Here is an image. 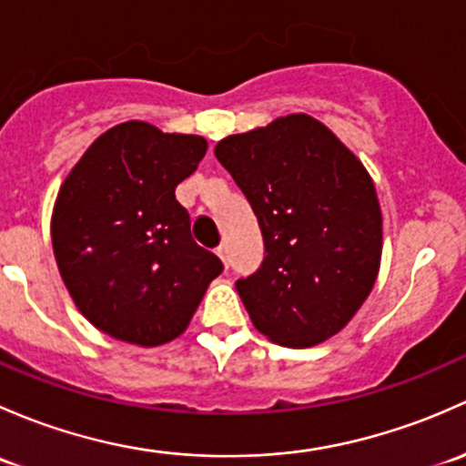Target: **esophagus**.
<instances>
[{
	"label": "esophagus",
	"instance_id": "1",
	"mask_svg": "<svg viewBox=\"0 0 466 466\" xmlns=\"http://www.w3.org/2000/svg\"><path fill=\"white\" fill-rule=\"evenodd\" d=\"M218 256L222 258L224 267H228V247H227V244H219V247H218Z\"/></svg>",
	"mask_w": 466,
	"mask_h": 466
}]
</instances>
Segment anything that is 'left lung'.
<instances>
[{
    "label": "left lung",
    "instance_id": "1",
    "mask_svg": "<svg viewBox=\"0 0 466 466\" xmlns=\"http://www.w3.org/2000/svg\"><path fill=\"white\" fill-rule=\"evenodd\" d=\"M218 161L251 204L265 260L235 282L253 325L287 348L334 337L372 291L381 210L361 161L307 114L222 138Z\"/></svg>",
    "mask_w": 466,
    "mask_h": 466
}]
</instances>
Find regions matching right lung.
I'll list each match as a JSON object with an SVG mask.
<instances>
[{
	"label": "right lung",
	"instance_id": "1",
	"mask_svg": "<svg viewBox=\"0 0 466 466\" xmlns=\"http://www.w3.org/2000/svg\"><path fill=\"white\" fill-rule=\"evenodd\" d=\"M206 147L193 134L121 123L62 184L51 222L57 268L85 319L109 337L143 348L177 339L222 273L175 198Z\"/></svg>",
	"mask_w": 466,
	"mask_h": 466
}]
</instances>
